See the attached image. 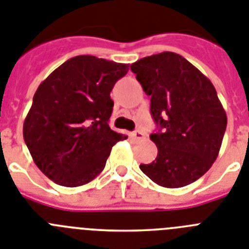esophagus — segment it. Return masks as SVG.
I'll use <instances>...</instances> for the list:
<instances>
[{
	"instance_id": "esophagus-1",
	"label": "esophagus",
	"mask_w": 249,
	"mask_h": 249,
	"mask_svg": "<svg viewBox=\"0 0 249 249\" xmlns=\"http://www.w3.org/2000/svg\"><path fill=\"white\" fill-rule=\"evenodd\" d=\"M131 138H133V139H135V141H142V139H144V138H145V134H144L142 130H135L131 133Z\"/></svg>"
}]
</instances>
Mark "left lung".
I'll return each instance as SVG.
<instances>
[{
  "label": "left lung",
  "instance_id": "obj_1",
  "mask_svg": "<svg viewBox=\"0 0 249 249\" xmlns=\"http://www.w3.org/2000/svg\"><path fill=\"white\" fill-rule=\"evenodd\" d=\"M144 92L158 131L150 139L157 158L141 170L157 185L177 189L205 175L216 160L227 114L215 87L195 66L172 52L142 58L130 66Z\"/></svg>",
  "mask_w": 249,
  "mask_h": 249
}]
</instances>
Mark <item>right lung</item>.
Returning a JSON list of instances; mask_svg holds the SVG:
<instances>
[{
	"label": "right lung",
	"mask_w": 249,
	"mask_h": 249,
	"mask_svg": "<svg viewBox=\"0 0 249 249\" xmlns=\"http://www.w3.org/2000/svg\"><path fill=\"white\" fill-rule=\"evenodd\" d=\"M129 64L77 55L37 87L24 121V141L35 164L52 181L77 187L105 168L111 148L126 135L108 126L110 92Z\"/></svg>",
	"instance_id": "add662e5"
}]
</instances>
